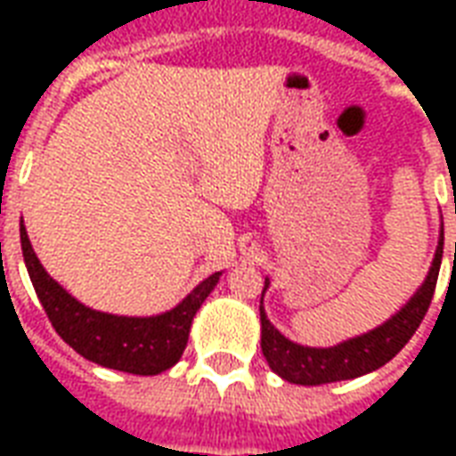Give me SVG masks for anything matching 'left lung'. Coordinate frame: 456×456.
<instances>
[{
    "mask_svg": "<svg viewBox=\"0 0 456 456\" xmlns=\"http://www.w3.org/2000/svg\"><path fill=\"white\" fill-rule=\"evenodd\" d=\"M443 241H445V234L440 229L438 248H436L431 270L426 274L424 284L417 289V293L388 322H383L381 326H376L362 336L343 340L338 346L310 347L293 343L267 319V312H265L263 300H260V347H263L265 360H267L272 371L289 383L322 386V383L357 379V376H364L369 371H376L386 362L393 360L407 346V340L414 336L421 319L428 312L433 291H436V281H438L440 263H443ZM267 289H270V279H265L263 296Z\"/></svg>",
    "mask_w": 456,
    "mask_h": 456,
    "instance_id": "8db88e82",
    "label": "left lung"
}]
</instances>
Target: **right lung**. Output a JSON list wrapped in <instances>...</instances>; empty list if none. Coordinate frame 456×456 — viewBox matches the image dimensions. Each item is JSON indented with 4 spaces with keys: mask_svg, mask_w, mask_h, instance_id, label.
<instances>
[{
    "mask_svg": "<svg viewBox=\"0 0 456 456\" xmlns=\"http://www.w3.org/2000/svg\"><path fill=\"white\" fill-rule=\"evenodd\" d=\"M23 260L39 303L61 338L99 367L137 376H156L175 367L184 353L191 322L203 300L210 296L222 272L203 279L182 303L153 317H123L99 312L73 298L63 286L46 274L32 250L28 232L20 224Z\"/></svg>",
    "mask_w": 456,
    "mask_h": 456,
    "instance_id": "right-lung-1",
    "label": "right lung"
}]
</instances>
